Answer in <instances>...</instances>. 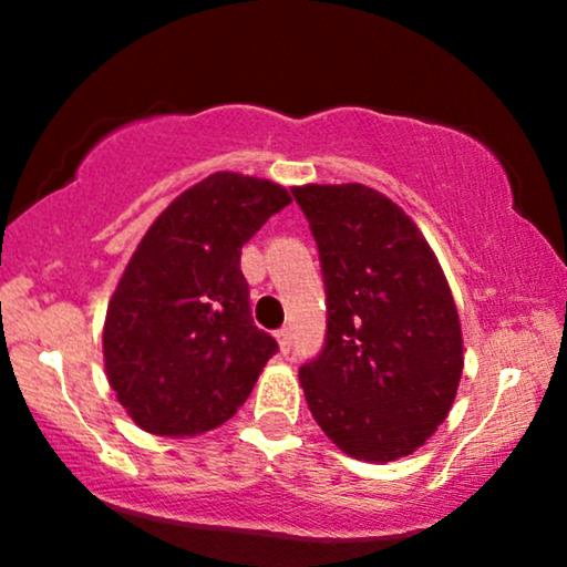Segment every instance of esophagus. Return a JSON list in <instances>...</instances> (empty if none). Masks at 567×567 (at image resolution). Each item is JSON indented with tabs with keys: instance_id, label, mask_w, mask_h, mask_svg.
Instances as JSON below:
<instances>
[{
	"instance_id": "34e87169",
	"label": "esophagus",
	"mask_w": 567,
	"mask_h": 567,
	"mask_svg": "<svg viewBox=\"0 0 567 567\" xmlns=\"http://www.w3.org/2000/svg\"><path fill=\"white\" fill-rule=\"evenodd\" d=\"M277 341H279V351H282V354H288L290 347H292L290 328H279V330H277Z\"/></svg>"
}]
</instances>
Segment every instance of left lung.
<instances>
[{
	"mask_svg": "<svg viewBox=\"0 0 567 567\" xmlns=\"http://www.w3.org/2000/svg\"><path fill=\"white\" fill-rule=\"evenodd\" d=\"M320 250L328 330L298 370L322 432L351 458H402L445 421L464 370L458 311L432 247L362 184L290 188Z\"/></svg>",
	"mask_w": 567,
	"mask_h": 567,
	"instance_id": "obj_1",
	"label": "left lung"
}]
</instances>
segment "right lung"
<instances>
[{
  "label": "right lung",
  "instance_id": "obj_1",
  "mask_svg": "<svg viewBox=\"0 0 567 567\" xmlns=\"http://www.w3.org/2000/svg\"><path fill=\"white\" fill-rule=\"evenodd\" d=\"M288 205L271 181L216 173L171 202L141 239L103 328L109 383L141 429L210 432L252 392L279 347L252 322L239 256Z\"/></svg>",
  "mask_w": 567,
  "mask_h": 567
}]
</instances>
